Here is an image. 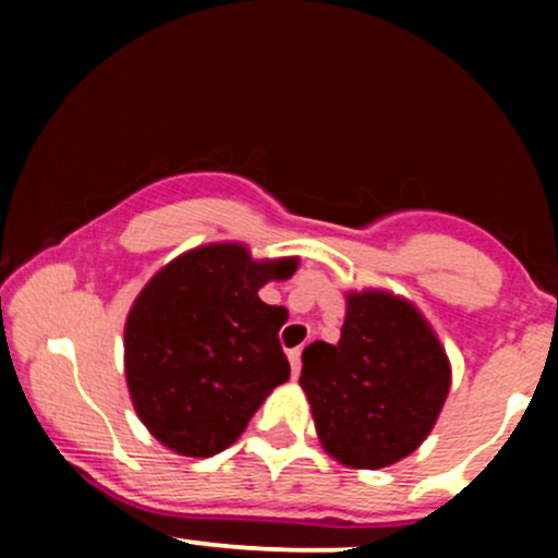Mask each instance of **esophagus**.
I'll return each mask as SVG.
<instances>
[{
  "mask_svg": "<svg viewBox=\"0 0 558 558\" xmlns=\"http://www.w3.org/2000/svg\"><path fill=\"white\" fill-rule=\"evenodd\" d=\"M288 362H291L293 377H296L299 369H301V349H291V351H288Z\"/></svg>",
  "mask_w": 558,
  "mask_h": 558,
  "instance_id": "34e87169",
  "label": "esophagus"
}]
</instances>
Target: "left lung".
<instances>
[{
  "mask_svg": "<svg viewBox=\"0 0 558 558\" xmlns=\"http://www.w3.org/2000/svg\"><path fill=\"white\" fill-rule=\"evenodd\" d=\"M301 362L319 444L354 470H380L420 448L451 388L438 336L412 301L388 291L349 293L341 341L310 343Z\"/></svg>",
  "mask_w": 558,
  "mask_h": 558,
  "instance_id": "left-lung-1",
  "label": "left lung"
}]
</instances>
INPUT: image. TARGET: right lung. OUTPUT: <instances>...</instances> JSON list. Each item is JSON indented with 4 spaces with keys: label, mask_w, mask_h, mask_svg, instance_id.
<instances>
[{
    "label": "right lung",
    "mask_w": 558,
    "mask_h": 558,
    "mask_svg": "<svg viewBox=\"0 0 558 558\" xmlns=\"http://www.w3.org/2000/svg\"><path fill=\"white\" fill-rule=\"evenodd\" d=\"M299 259H252L243 243H207L165 265L125 319V380L138 420L183 457H215L246 430L291 375L278 330L283 306L259 288Z\"/></svg>",
    "instance_id": "right-lung-1"
}]
</instances>
